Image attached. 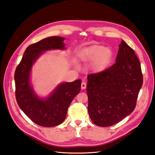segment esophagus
I'll return each instance as SVG.
<instances>
[{
    "label": "esophagus",
    "instance_id": "obj_1",
    "mask_svg": "<svg viewBox=\"0 0 155 155\" xmlns=\"http://www.w3.org/2000/svg\"><path fill=\"white\" fill-rule=\"evenodd\" d=\"M81 87V89H85V88H86V87H87V84H86V83H85V82H84V81H83V82H82Z\"/></svg>",
    "mask_w": 155,
    "mask_h": 155
}]
</instances>
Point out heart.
<instances>
[{"label":"heart","mask_w":155,"mask_h":155,"mask_svg":"<svg viewBox=\"0 0 155 155\" xmlns=\"http://www.w3.org/2000/svg\"><path fill=\"white\" fill-rule=\"evenodd\" d=\"M79 57L83 62H91V67L94 72H101L110 65L112 59V51L104 46L93 45L82 50Z\"/></svg>","instance_id":"b5f03b06"}]
</instances>
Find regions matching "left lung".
<instances>
[{
  "mask_svg": "<svg viewBox=\"0 0 155 155\" xmlns=\"http://www.w3.org/2000/svg\"><path fill=\"white\" fill-rule=\"evenodd\" d=\"M87 78L88 112L95 125H113L134 110L143 76L138 58L125 41L121 42L113 65Z\"/></svg>",
  "mask_w": 155,
  "mask_h": 155,
  "instance_id": "1",
  "label": "left lung"
}]
</instances>
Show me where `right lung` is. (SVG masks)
<instances>
[{"instance_id":"1","label":"right lung","mask_w":155,"mask_h":155,"mask_svg":"<svg viewBox=\"0 0 155 155\" xmlns=\"http://www.w3.org/2000/svg\"><path fill=\"white\" fill-rule=\"evenodd\" d=\"M61 37H50L26 48L15 72V97L25 114L35 124L43 127H54L61 124L67 116L68 108L74 97L81 91V79L58 85L46 99H41L30 83L33 64L45 51L64 49Z\"/></svg>"}]
</instances>
